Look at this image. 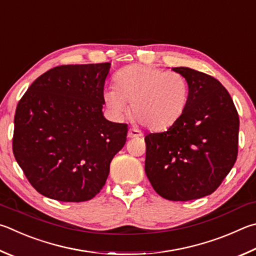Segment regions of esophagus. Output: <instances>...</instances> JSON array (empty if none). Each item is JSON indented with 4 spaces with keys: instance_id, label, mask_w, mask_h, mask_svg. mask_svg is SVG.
Here are the masks:
<instances>
[{
    "instance_id": "obj_1",
    "label": "esophagus",
    "mask_w": 256,
    "mask_h": 256,
    "mask_svg": "<svg viewBox=\"0 0 256 256\" xmlns=\"http://www.w3.org/2000/svg\"><path fill=\"white\" fill-rule=\"evenodd\" d=\"M143 134L141 131H138L136 128H130L128 132V136L130 138H140L142 136Z\"/></svg>"
}]
</instances>
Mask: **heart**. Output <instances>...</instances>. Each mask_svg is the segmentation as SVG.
I'll use <instances>...</instances> for the list:
<instances>
[{
  "label": "heart",
  "mask_w": 256,
  "mask_h": 256,
  "mask_svg": "<svg viewBox=\"0 0 256 256\" xmlns=\"http://www.w3.org/2000/svg\"><path fill=\"white\" fill-rule=\"evenodd\" d=\"M115 88L104 92L105 104L120 118L131 104V114L148 128L160 131L178 122L189 103V84L179 72L146 64H130L114 77Z\"/></svg>",
  "instance_id": "obj_1"
}]
</instances>
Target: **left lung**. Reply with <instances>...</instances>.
Segmentation results:
<instances>
[{"label":"left lung","instance_id":"left-lung-1","mask_svg":"<svg viewBox=\"0 0 256 256\" xmlns=\"http://www.w3.org/2000/svg\"><path fill=\"white\" fill-rule=\"evenodd\" d=\"M172 70L187 80L189 103L172 126L144 138L146 174L161 197L188 202L212 194L233 168L240 118L216 78L187 67Z\"/></svg>","mask_w":256,"mask_h":256}]
</instances>
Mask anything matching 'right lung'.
<instances>
[{"instance_id":"add662e5","label":"right lung","mask_w":256,"mask_h":256,"mask_svg":"<svg viewBox=\"0 0 256 256\" xmlns=\"http://www.w3.org/2000/svg\"><path fill=\"white\" fill-rule=\"evenodd\" d=\"M110 62L64 64L31 84L14 115L13 154L32 187L58 202H80L100 192L128 124L103 115Z\"/></svg>"}]
</instances>
